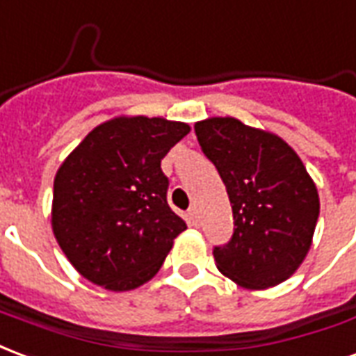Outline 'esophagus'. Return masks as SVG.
Returning a JSON list of instances; mask_svg holds the SVG:
<instances>
[{
  "label": "esophagus",
  "instance_id": "34e87169",
  "mask_svg": "<svg viewBox=\"0 0 356 356\" xmlns=\"http://www.w3.org/2000/svg\"><path fill=\"white\" fill-rule=\"evenodd\" d=\"M188 222H189V225H193V227H199V216H197L195 209L188 210Z\"/></svg>",
  "mask_w": 356,
  "mask_h": 356
}]
</instances>
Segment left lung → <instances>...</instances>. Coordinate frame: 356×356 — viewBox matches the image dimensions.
Returning a JSON list of instances; mask_svg holds the SVG:
<instances>
[{"instance_id":"left-lung-1","label":"left lung","mask_w":356,"mask_h":356,"mask_svg":"<svg viewBox=\"0 0 356 356\" xmlns=\"http://www.w3.org/2000/svg\"><path fill=\"white\" fill-rule=\"evenodd\" d=\"M201 149L224 180L233 210L232 241L214 248L220 273L264 290L286 281L309 252L318 191L298 153L273 132L235 118L195 123Z\"/></svg>"}]
</instances>
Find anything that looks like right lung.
Wrapping results in <instances>:
<instances>
[{
    "label": "right lung",
    "instance_id": "add662e5",
    "mask_svg": "<svg viewBox=\"0 0 356 356\" xmlns=\"http://www.w3.org/2000/svg\"><path fill=\"white\" fill-rule=\"evenodd\" d=\"M189 131L180 121L119 115L95 127L56 170L53 233L87 281L124 292L159 271L186 229L167 203L161 159Z\"/></svg>",
    "mask_w": 356,
    "mask_h": 356
}]
</instances>
